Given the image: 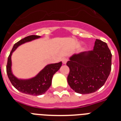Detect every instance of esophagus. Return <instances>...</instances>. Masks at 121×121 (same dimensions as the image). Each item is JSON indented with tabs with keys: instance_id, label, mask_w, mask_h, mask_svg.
<instances>
[{
	"instance_id": "34e87169",
	"label": "esophagus",
	"mask_w": 121,
	"mask_h": 121,
	"mask_svg": "<svg viewBox=\"0 0 121 121\" xmlns=\"http://www.w3.org/2000/svg\"><path fill=\"white\" fill-rule=\"evenodd\" d=\"M68 58H63L62 59V62L63 64H66V63H67V61H68Z\"/></svg>"
}]
</instances>
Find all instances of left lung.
Returning <instances> with one entry per match:
<instances>
[{
  "mask_svg": "<svg viewBox=\"0 0 121 121\" xmlns=\"http://www.w3.org/2000/svg\"><path fill=\"white\" fill-rule=\"evenodd\" d=\"M111 65L112 54L107 43L97 39L93 50L74 55L66 63L70 68L68 84L78 94L96 92L107 80Z\"/></svg>",
  "mask_w": 121,
  "mask_h": 121,
  "instance_id": "8db88e82",
  "label": "left lung"
}]
</instances>
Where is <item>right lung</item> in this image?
Returning a JSON list of instances; mask_svg holds the SVG:
<instances>
[{
  "instance_id": "obj_1",
  "label": "right lung",
  "mask_w": 121,
  "mask_h": 121,
  "mask_svg": "<svg viewBox=\"0 0 121 121\" xmlns=\"http://www.w3.org/2000/svg\"><path fill=\"white\" fill-rule=\"evenodd\" d=\"M39 37V36L37 35H31L16 43L9 56L6 66L7 74L12 85L19 92L32 95H39L44 94L47 91L51 86L53 75L60 68L62 65L61 62L48 65L35 77L26 80L17 79L12 75L11 72V55L12 52L22 44L38 38Z\"/></svg>"
}]
</instances>
